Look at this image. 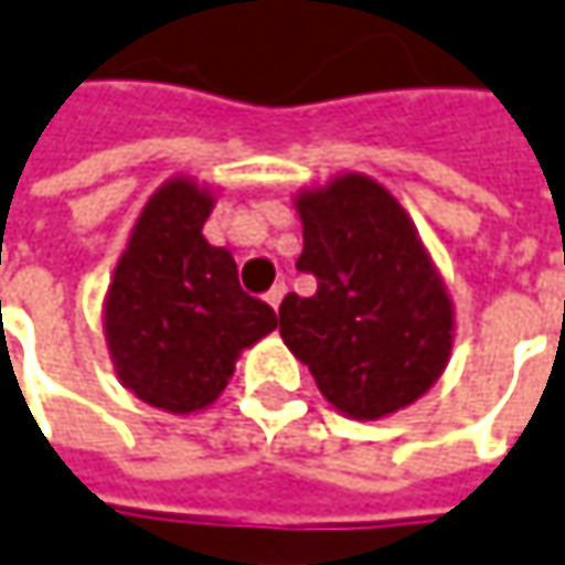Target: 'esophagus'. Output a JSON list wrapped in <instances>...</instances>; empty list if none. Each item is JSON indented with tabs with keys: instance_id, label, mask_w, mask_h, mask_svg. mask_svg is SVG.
Instances as JSON below:
<instances>
[{
	"instance_id": "obj_1",
	"label": "esophagus",
	"mask_w": 565,
	"mask_h": 565,
	"mask_svg": "<svg viewBox=\"0 0 565 565\" xmlns=\"http://www.w3.org/2000/svg\"><path fill=\"white\" fill-rule=\"evenodd\" d=\"M282 298H286V282H276L274 289L267 291V305L274 310H279V305H282Z\"/></svg>"
}]
</instances>
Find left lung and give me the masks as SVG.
<instances>
[{
	"mask_svg": "<svg viewBox=\"0 0 565 565\" xmlns=\"http://www.w3.org/2000/svg\"><path fill=\"white\" fill-rule=\"evenodd\" d=\"M310 298L286 295L279 335L320 395L351 419L411 407L454 351V301L411 214L373 177L344 170L295 192Z\"/></svg>",
	"mask_w": 565,
	"mask_h": 565,
	"instance_id": "1",
	"label": "left lung"
}]
</instances>
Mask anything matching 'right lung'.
<instances>
[{
    "label": "right lung",
    "mask_w": 565,
    "mask_h": 565,
    "mask_svg": "<svg viewBox=\"0 0 565 565\" xmlns=\"http://www.w3.org/2000/svg\"><path fill=\"white\" fill-rule=\"evenodd\" d=\"M217 192L185 173L158 185L132 223L102 305L117 380L158 411L211 407L238 354L276 329V313L238 289L233 255L202 236Z\"/></svg>",
    "instance_id": "1"
}]
</instances>
